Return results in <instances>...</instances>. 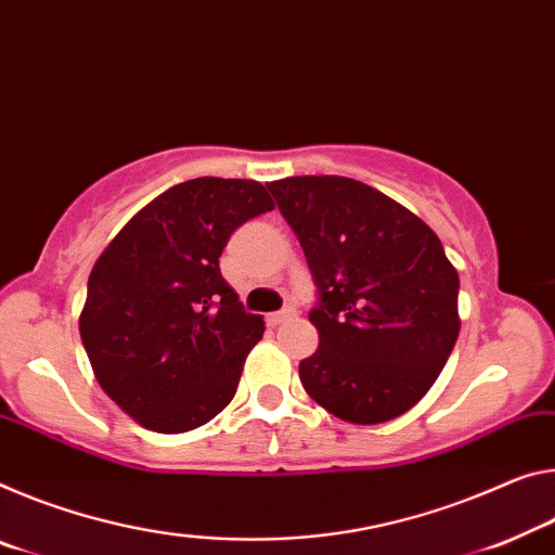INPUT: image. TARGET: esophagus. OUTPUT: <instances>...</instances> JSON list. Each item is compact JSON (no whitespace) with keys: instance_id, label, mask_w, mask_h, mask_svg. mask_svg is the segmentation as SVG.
<instances>
[{"instance_id":"1","label":"esophagus","mask_w":555,"mask_h":555,"mask_svg":"<svg viewBox=\"0 0 555 555\" xmlns=\"http://www.w3.org/2000/svg\"><path fill=\"white\" fill-rule=\"evenodd\" d=\"M288 319H294V309H284V311H279V313H269L267 315V323L269 325H279V323H284Z\"/></svg>"}]
</instances>
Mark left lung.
Here are the masks:
<instances>
[{
	"instance_id": "obj_1",
	"label": "left lung",
	"mask_w": 555,
	"mask_h": 555,
	"mask_svg": "<svg viewBox=\"0 0 555 555\" xmlns=\"http://www.w3.org/2000/svg\"><path fill=\"white\" fill-rule=\"evenodd\" d=\"M304 246L321 304L319 348L298 365L338 420L380 425L425 398L460 336V276L400 202L340 175L267 182Z\"/></svg>"
}]
</instances>
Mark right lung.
I'll use <instances>...</instances> for the list:
<instances>
[{
  "label": "right lung",
  "mask_w": 555,
  "mask_h": 555,
  "mask_svg": "<svg viewBox=\"0 0 555 555\" xmlns=\"http://www.w3.org/2000/svg\"><path fill=\"white\" fill-rule=\"evenodd\" d=\"M269 209L261 182H180L95 259L78 331L95 380L138 425L190 433L232 402L263 321L244 311L219 257L236 227Z\"/></svg>",
  "instance_id": "add662e5"
}]
</instances>
